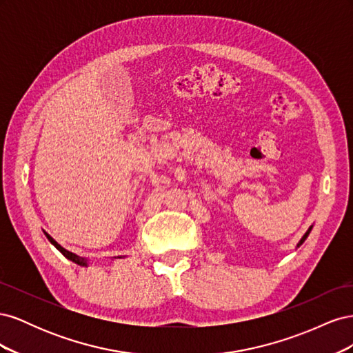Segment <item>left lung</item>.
Here are the masks:
<instances>
[{
    "mask_svg": "<svg viewBox=\"0 0 353 353\" xmlns=\"http://www.w3.org/2000/svg\"><path fill=\"white\" fill-rule=\"evenodd\" d=\"M311 230H312V227H309V230H307V231L305 232V236H303V237L301 239V241H299V244H297V248H299V245H302V244H303V241H305V240H306V237L309 236V232H311Z\"/></svg>",
    "mask_w": 353,
    "mask_h": 353,
    "instance_id": "left-lung-1",
    "label": "left lung"
}]
</instances>
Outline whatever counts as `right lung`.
Listing matches in <instances>:
<instances>
[{"label": "right lung", "mask_w": 353, "mask_h": 353, "mask_svg": "<svg viewBox=\"0 0 353 353\" xmlns=\"http://www.w3.org/2000/svg\"><path fill=\"white\" fill-rule=\"evenodd\" d=\"M46 236H47V239L51 241V244H54V245H56V249H57V250H60L63 254H65L68 259H70L72 262L78 263V265H81V266H87V259H83V258H81V256L74 254V253H72V252H69V250H66V249H63L61 245H60V244H59V243H57L54 239H52L51 236H48L47 232H46ZM119 258H121V256H119Z\"/></svg>", "instance_id": "right-lung-1"}]
</instances>
